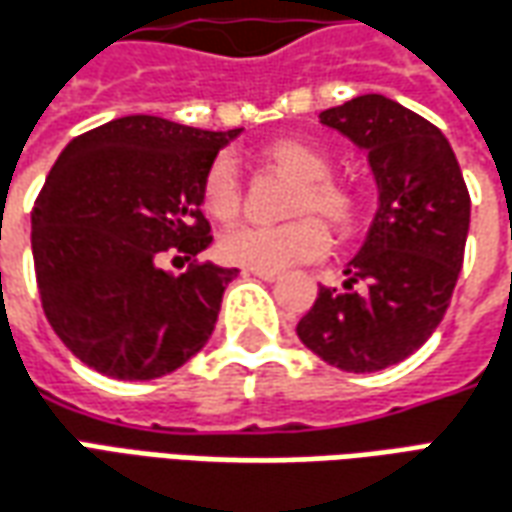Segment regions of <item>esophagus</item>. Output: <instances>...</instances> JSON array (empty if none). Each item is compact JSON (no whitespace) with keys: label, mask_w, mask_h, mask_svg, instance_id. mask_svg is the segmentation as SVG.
Here are the masks:
<instances>
[{"label":"esophagus","mask_w":512,"mask_h":512,"mask_svg":"<svg viewBox=\"0 0 512 512\" xmlns=\"http://www.w3.org/2000/svg\"><path fill=\"white\" fill-rule=\"evenodd\" d=\"M249 274H255V277H260V280H266V282L280 280V274H277V271H257V268H249Z\"/></svg>","instance_id":"34e87169"}]
</instances>
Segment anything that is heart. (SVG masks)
I'll return each mask as SVG.
<instances>
[{"label":"heart","mask_w":512,"mask_h":512,"mask_svg":"<svg viewBox=\"0 0 512 512\" xmlns=\"http://www.w3.org/2000/svg\"><path fill=\"white\" fill-rule=\"evenodd\" d=\"M266 169L282 171L296 180L288 199V216L296 219L277 227H238L219 241V255L241 268L285 271L316 260L330 246V224L335 235H349L363 219V196L349 182L332 177V157L313 141L282 135L257 149ZM202 207L210 219L230 224L241 216L244 191L230 160L219 157L202 180Z\"/></svg>","instance_id":"b5f03b06"}]
</instances>
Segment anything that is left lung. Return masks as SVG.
Here are the masks:
<instances>
[{
  "label": "left lung",
  "mask_w": 512,
  "mask_h": 512,
  "mask_svg": "<svg viewBox=\"0 0 512 512\" xmlns=\"http://www.w3.org/2000/svg\"><path fill=\"white\" fill-rule=\"evenodd\" d=\"M318 119L366 149L380 207L343 288L321 285L296 335L324 363L371 374L402 363L441 324L463 268L471 196L443 132L388 96H355Z\"/></svg>",
  "instance_id": "8db88e82"
}]
</instances>
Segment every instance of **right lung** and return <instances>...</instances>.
I'll return each instance as SVG.
<instances>
[{"mask_svg": "<svg viewBox=\"0 0 512 512\" xmlns=\"http://www.w3.org/2000/svg\"><path fill=\"white\" fill-rule=\"evenodd\" d=\"M238 132L124 116L60 152L32 207V260L46 321L85 366L155 380L207 343L238 268L196 260L213 241L202 180ZM166 254L189 271L169 275Z\"/></svg>", "mask_w": 512, "mask_h": 512, "instance_id": "add662e5", "label": "right lung"}]
</instances>
